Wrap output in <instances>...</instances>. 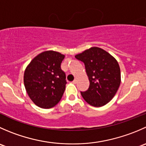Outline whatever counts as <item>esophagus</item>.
<instances>
[{
	"label": "esophagus",
	"mask_w": 146,
	"mask_h": 146,
	"mask_svg": "<svg viewBox=\"0 0 146 146\" xmlns=\"http://www.w3.org/2000/svg\"><path fill=\"white\" fill-rule=\"evenodd\" d=\"M73 83H75V84H76V82H77V79H75V80H73Z\"/></svg>",
	"instance_id": "1"
}]
</instances>
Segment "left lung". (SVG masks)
Segmentation results:
<instances>
[{
	"label": "left lung",
	"mask_w": 146,
	"mask_h": 146,
	"mask_svg": "<svg viewBox=\"0 0 146 146\" xmlns=\"http://www.w3.org/2000/svg\"><path fill=\"white\" fill-rule=\"evenodd\" d=\"M75 57L84 63L90 80L89 88L80 92L83 99L94 107L105 105L114 98L121 83L117 61L99 47H92Z\"/></svg>",
	"instance_id": "1"
}]
</instances>
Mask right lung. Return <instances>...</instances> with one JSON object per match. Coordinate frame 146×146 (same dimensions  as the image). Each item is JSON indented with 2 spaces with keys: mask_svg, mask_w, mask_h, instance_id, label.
<instances>
[{
  "mask_svg": "<svg viewBox=\"0 0 146 146\" xmlns=\"http://www.w3.org/2000/svg\"><path fill=\"white\" fill-rule=\"evenodd\" d=\"M65 56L46 51L36 56L26 68L24 84L36 105L49 109L61 100L66 88V73L61 68Z\"/></svg>",
  "mask_w": 146,
  "mask_h": 146,
  "instance_id": "obj_1",
  "label": "right lung"
}]
</instances>
